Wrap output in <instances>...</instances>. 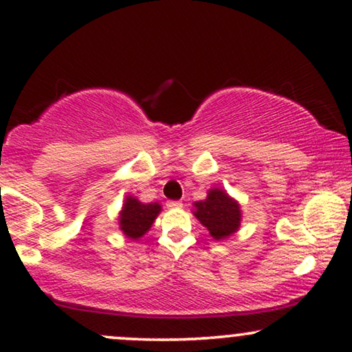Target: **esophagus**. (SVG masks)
<instances>
[{
  "mask_svg": "<svg viewBox=\"0 0 352 352\" xmlns=\"http://www.w3.org/2000/svg\"><path fill=\"white\" fill-rule=\"evenodd\" d=\"M166 206H168V208H181L182 201L181 200H168Z\"/></svg>",
  "mask_w": 352,
  "mask_h": 352,
  "instance_id": "1",
  "label": "esophagus"
}]
</instances>
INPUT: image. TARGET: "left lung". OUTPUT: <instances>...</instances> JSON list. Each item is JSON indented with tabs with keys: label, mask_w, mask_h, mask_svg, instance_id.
<instances>
[{
	"label": "left lung",
	"mask_w": 352,
	"mask_h": 352,
	"mask_svg": "<svg viewBox=\"0 0 352 352\" xmlns=\"http://www.w3.org/2000/svg\"><path fill=\"white\" fill-rule=\"evenodd\" d=\"M194 214L216 240L234 234L240 226L239 204L219 189L210 190L208 199L197 201Z\"/></svg>",
	"instance_id": "8db88e82"
}]
</instances>
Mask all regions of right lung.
<instances>
[{
	"mask_svg": "<svg viewBox=\"0 0 352 352\" xmlns=\"http://www.w3.org/2000/svg\"><path fill=\"white\" fill-rule=\"evenodd\" d=\"M160 210L158 204H142L133 197H128L120 214V228L126 237L136 240L151 229Z\"/></svg>",
	"mask_w": 352,
	"mask_h": 352,
	"instance_id": "right-lung-1",
	"label": "right lung"
}]
</instances>
